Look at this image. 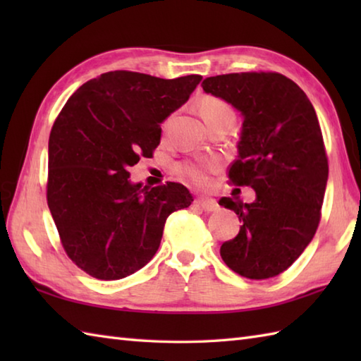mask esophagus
I'll list each match as a JSON object with an SVG mask.
<instances>
[{"mask_svg": "<svg viewBox=\"0 0 361 361\" xmlns=\"http://www.w3.org/2000/svg\"><path fill=\"white\" fill-rule=\"evenodd\" d=\"M195 206H198L204 212H214L219 209V204L216 200H209V198H198L195 200Z\"/></svg>", "mask_w": 361, "mask_h": 361, "instance_id": "esophagus-1", "label": "esophagus"}]
</instances>
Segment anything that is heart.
Masks as SVG:
<instances>
[{"instance_id":"1","label":"heart","mask_w":361,"mask_h":361,"mask_svg":"<svg viewBox=\"0 0 361 361\" xmlns=\"http://www.w3.org/2000/svg\"><path fill=\"white\" fill-rule=\"evenodd\" d=\"M198 111H200L202 118L211 119V118H219L225 116V114H233L229 105L224 101V99L216 97V96H203L200 101H198ZM217 169L216 161H202V163H181L176 167V171L186 178L190 185L203 188L208 186L209 183V173Z\"/></svg>"}]
</instances>
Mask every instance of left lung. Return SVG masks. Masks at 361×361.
Returning a JSON list of instances; mask_svg holds the SVG:
<instances>
[{"label": "left lung", "instance_id": "obj_1", "mask_svg": "<svg viewBox=\"0 0 361 361\" xmlns=\"http://www.w3.org/2000/svg\"><path fill=\"white\" fill-rule=\"evenodd\" d=\"M202 87L242 113L239 157L228 178L256 192L252 203L220 198L242 224L220 256L243 278H274L302 255L321 220L329 163L315 109L279 73L221 74Z\"/></svg>", "mask_w": 361, "mask_h": 361}]
</instances>
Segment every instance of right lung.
I'll list each match as a JSON object with an SVG mask.
<instances>
[{
	"label": "right lung",
	"instance_id": "1",
	"mask_svg": "<svg viewBox=\"0 0 361 361\" xmlns=\"http://www.w3.org/2000/svg\"><path fill=\"white\" fill-rule=\"evenodd\" d=\"M202 75L159 79L110 71L68 99L49 135L46 198L62 247L102 281L127 278L150 262L172 212L192 195L180 183L147 188L128 169L152 158L161 122L185 104Z\"/></svg>",
	"mask_w": 361,
	"mask_h": 361
}]
</instances>
